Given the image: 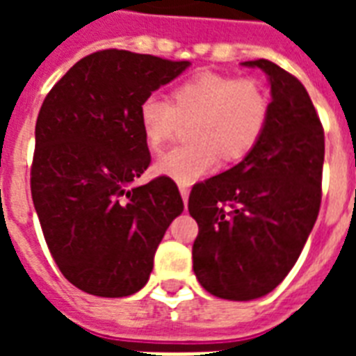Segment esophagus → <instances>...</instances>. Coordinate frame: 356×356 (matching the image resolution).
<instances>
[{
	"label": "esophagus",
	"mask_w": 356,
	"mask_h": 356,
	"mask_svg": "<svg viewBox=\"0 0 356 356\" xmlns=\"http://www.w3.org/2000/svg\"><path fill=\"white\" fill-rule=\"evenodd\" d=\"M179 192H181V197H183L184 201V205L188 203V194H190V190L186 184H179Z\"/></svg>",
	"instance_id": "obj_1"
}]
</instances>
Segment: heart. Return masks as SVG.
Instances as JSON below:
<instances>
[{"label":"heart","mask_w":356,"mask_h":356,"mask_svg":"<svg viewBox=\"0 0 356 356\" xmlns=\"http://www.w3.org/2000/svg\"><path fill=\"white\" fill-rule=\"evenodd\" d=\"M170 99L149 94L138 107L140 129L149 147H161L192 120V142L162 153L155 162L159 175L192 184L220 162L240 161L259 144L270 118V97L251 77L201 74L173 90Z\"/></svg>","instance_id":"b5f03b06"}]
</instances>
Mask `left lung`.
<instances>
[{
	"instance_id": "left-lung-1",
	"label": "left lung",
	"mask_w": 356,
	"mask_h": 356,
	"mask_svg": "<svg viewBox=\"0 0 356 356\" xmlns=\"http://www.w3.org/2000/svg\"><path fill=\"white\" fill-rule=\"evenodd\" d=\"M242 64L270 81L264 133L242 162L195 184L188 197L200 227L195 277L207 292L231 301L270 293L298 262L320 212L325 156L320 116L301 81L266 58Z\"/></svg>"
}]
</instances>
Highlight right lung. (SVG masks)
Wrapping results in <instances>:
<instances>
[{
    "instance_id": "add662e5",
    "label": "right lung",
    "mask_w": 356,
    "mask_h": 356,
    "mask_svg": "<svg viewBox=\"0 0 356 356\" xmlns=\"http://www.w3.org/2000/svg\"><path fill=\"white\" fill-rule=\"evenodd\" d=\"M188 66L103 49L75 63L42 103L31 195L53 260L83 292L125 298L144 288L162 236L183 212L170 177L133 183L151 162L140 103Z\"/></svg>"
}]
</instances>
